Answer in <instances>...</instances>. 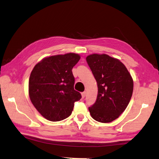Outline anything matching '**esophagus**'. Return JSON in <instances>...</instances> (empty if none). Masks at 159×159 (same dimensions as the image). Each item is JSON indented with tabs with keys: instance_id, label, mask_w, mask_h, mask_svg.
<instances>
[{
	"instance_id": "1",
	"label": "esophagus",
	"mask_w": 159,
	"mask_h": 159,
	"mask_svg": "<svg viewBox=\"0 0 159 159\" xmlns=\"http://www.w3.org/2000/svg\"><path fill=\"white\" fill-rule=\"evenodd\" d=\"M81 95H82V98H85V96H86V92H82V93H81Z\"/></svg>"
}]
</instances>
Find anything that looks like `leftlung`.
I'll return each instance as SVG.
<instances>
[{
	"mask_svg": "<svg viewBox=\"0 0 159 159\" xmlns=\"http://www.w3.org/2000/svg\"><path fill=\"white\" fill-rule=\"evenodd\" d=\"M87 64L98 85L96 102L89 107L93 119L109 123L126 109L133 92V80L119 59L102 54L87 57Z\"/></svg>",
	"mask_w": 159,
	"mask_h": 159,
	"instance_id": "1",
	"label": "left lung"
}]
</instances>
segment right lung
<instances>
[{"mask_svg": "<svg viewBox=\"0 0 159 159\" xmlns=\"http://www.w3.org/2000/svg\"><path fill=\"white\" fill-rule=\"evenodd\" d=\"M79 55L67 53L43 59L33 67L29 94L33 106L46 120L58 121L68 117L81 94L74 89L72 68Z\"/></svg>", "mask_w": 159, "mask_h": 159, "instance_id": "right-lung-1", "label": "right lung"}]
</instances>
